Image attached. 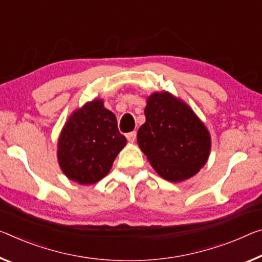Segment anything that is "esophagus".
Instances as JSON below:
<instances>
[{"label":"esophagus","instance_id":"34e87169","mask_svg":"<svg viewBox=\"0 0 262 262\" xmlns=\"http://www.w3.org/2000/svg\"><path fill=\"white\" fill-rule=\"evenodd\" d=\"M126 138H127V140H128V142H130V143L135 142V140H136V132L128 133V134L126 135Z\"/></svg>","mask_w":262,"mask_h":262}]
</instances>
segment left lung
Segmentation results:
<instances>
[{
    "mask_svg": "<svg viewBox=\"0 0 262 262\" xmlns=\"http://www.w3.org/2000/svg\"><path fill=\"white\" fill-rule=\"evenodd\" d=\"M144 114L138 143L156 172L170 182L196 175L211 147L209 132L196 114L167 92L151 94Z\"/></svg>",
    "mask_w": 262,
    "mask_h": 262,
    "instance_id": "left-lung-1",
    "label": "left lung"
}]
</instances>
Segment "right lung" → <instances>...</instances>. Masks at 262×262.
<instances>
[{"instance_id": "add662e5", "label": "right lung", "mask_w": 262, "mask_h": 262, "mask_svg": "<svg viewBox=\"0 0 262 262\" xmlns=\"http://www.w3.org/2000/svg\"><path fill=\"white\" fill-rule=\"evenodd\" d=\"M127 140L102 100L86 103L71 115L58 141L63 172L79 184H93L105 177Z\"/></svg>"}]
</instances>
